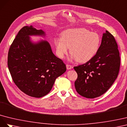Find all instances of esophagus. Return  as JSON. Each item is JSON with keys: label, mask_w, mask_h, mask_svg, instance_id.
Returning <instances> with one entry per match:
<instances>
[{"label": "esophagus", "mask_w": 127, "mask_h": 127, "mask_svg": "<svg viewBox=\"0 0 127 127\" xmlns=\"http://www.w3.org/2000/svg\"><path fill=\"white\" fill-rule=\"evenodd\" d=\"M66 68L67 70H71L72 68V66L71 65H68V64H66Z\"/></svg>", "instance_id": "34e87169"}]
</instances>
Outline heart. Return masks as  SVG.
I'll return each mask as SVG.
<instances>
[{
    "instance_id": "heart-1",
    "label": "heart",
    "mask_w": 127,
    "mask_h": 127,
    "mask_svg": "<svg viewBox=\"0 0 127 127\" xmlns=\"http://www.w3.org/2000/svg\"><path fill=\"white\" fill-rule=\"evenodd\" d=\"M100 43L98 34L84 28L67 29L62 33L61 38L54 39L58 56L63 59L70 48L72 57L80 63L91 60L98 51Z\"/></svg>"
}]
</instances>
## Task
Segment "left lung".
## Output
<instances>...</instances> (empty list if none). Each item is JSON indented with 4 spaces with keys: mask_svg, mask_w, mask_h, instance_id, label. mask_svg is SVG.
I'll use <instances>...</instances> for the list:
<instances>
[{
    "mask_svg": "<svg viewBox=\"0 0 127 127\" xmlns=\"http://www.w3.org/2000/svg\"><path fill=\"white\" fill-rule=\"evenodd\" d=\"M120 57L113 35L103 33L98 51L86 63L74 66L78 74L74 86L77 93L87 98H94L105 93L117 78Z\"/></svg>",
    "mask_w": 127,
    "mask_h": 127,
    "instance_id": "left-lung-1",
    "label": "left lung"
}]
</instances>
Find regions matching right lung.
I'll return each mask as SVG.
<instances>
[{
  "label": "right lung",
  "instance_id": "right-lung-1",
  "mask_svg": "<svg viewBox=\"0 0 127 127\" xmlns=\"http://www.w3.org/2000/svg\"><path fill=\"white\" fill-rule=\"evenodd\" d=\"M31 25L18 32L8 54V69L14 82L22 92L35 98L46 95L56 79L66 70L63 61L53 53L45 40L33 43L29 35H45Z\"/></svg>",
  "mask_w": 127,
  "mask_h": 127
}]
</instances>
